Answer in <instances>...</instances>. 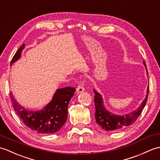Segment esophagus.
Here are the masks:
<instances>
[{"mask_svg": "<svg viewBox=\"0 0 160 160\" xmlns=\"http://www.w3.org/2000/svg\"><path fill=\"white\" fill-rule=\"evenodd\" d=\"M83 84H84V82H82V81H80L79 84H78L77 89H76V92L78 93H82V91H84V87L83 86Z\"/></svg>", "mask_w": 160, "mask_h": 160, "instance_id": "1", "label": "esophagus"}]
</instances>
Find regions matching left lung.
Listing matches in <instances>:
<instances>
[{
	"mask_svg": "<svg viewBox=\"0 0 160 160\" xmlns=\"http://www.w3.org/2000/svg\"><path fill=\"white\" fill-rule=\"evenodd\" d=\"M143 63L146 66L144 60L143 61ZM93 91L95 93L94 101L95 108H96L95 118H96V122L105 131H119L133 124L140 116L147 102L149 93V85L148 87L147 96L140 106L138 108V109L124 115H121V116L112 115L110 112L107 111L103 105V100L101 95L98 93L96 90L93 89Z\"/></svg>",
	"mask_w": 160,
	"mask_h": 160,
	"instance_id": "left-lung-1",
	"label": "left lung"
}]
</instances>
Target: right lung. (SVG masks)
I'll list each match as a JSON object with an SVG mask.
<instances>
[{"label": "right lung", "mask_w": 160, "mask_h": 160, "mask_svg": "<svg viewBox=\"0 0 160 160\" xmlns=\"http://www.w3.org/2000/svg\"><path fill=\"white\" fill-rule=\"evenodd\" d=\"M25 44L20 47L12 58L11 65L21 56ZM76 88L67 87L57 89L52 100L41 111H32L17 102L10 93L12 107L16 114L27 127L40 133H53L62 128L67 119L68 104L73 96Z\"/></svg>", "instance_id": "obj_1"}]
</instances>
